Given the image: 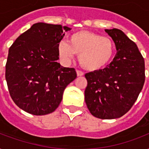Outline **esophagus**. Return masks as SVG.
Here are the masks:
<instances>
[{"mask_svg":"<svg viewBox=\"0 0 149 149\" xmlns=\"http://www.w3.org/2000/svg\"><path fill=\"white\" fill-rule=\"evenodd\" d=\"M77 74L78 77H82V76H84V72H82L80 70H77Z\"/></svg>","mask_w":149,"mask_h":149,"instance_id":"1","label":"esophagus"}]
</instances>
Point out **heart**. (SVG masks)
I'll list each match as a JSON object with an SVG mask.
<instances>
[{
	"label": "heart",
	"instance_id": "1",
	"mask_svg": "<svg viewBox=\"0 0 149 149\" xmlns=\"http://www.w3.org/2000/svg\"><path fill=\"white\" fill-rule=\"evenodd\" d=\"M58 56L65 62H70L75 54L79 55V62L89 71H97L106 67L113 59L115 44L109 37L88 31H80L70 35L68 42L58 45Z\"/></svg>",
	"mask_w": 149,
	"mask_h": 149
}]
</instances>
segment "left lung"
<instances>
[{
  "label": "left lung",
  "mask_w": 149,
  "mask_h": 149,
  "mask_svg": "<svg viewBox=\"0 0 149 149\" xmlns=\"http://www.w3.org/2000/svg\"><path fill=\"white\" fill-rule=\"evenodd\" d=\"M105 31L114 42L117 53L106 68L85 74V102L96 118L114 119L132 108L142 90L145 60L136 44L121 30Z\"/></svg>",
  "instance_id": "1"
}]
</instances>
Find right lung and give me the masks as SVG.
Returning <instances> with one entry per match:
<instances>
[{"mask_svg": "<svg viewBox=\"0 0 149 149\" xmlns=\"http://www.w3.org/2000/svg\"><path fill=\"white\" fill-rule=\"evenodd\" d=\"M71 30L61 24L38 22L22 34L8 51L5 78L13 101L34 115L56 111L63 91L77 78L74 68L63 67L58 45Z\"/></svg>", "mask_w": 149, "mask_h": 149, "instance_id": "obj_1", "label": "right lung"}]
</instances>
